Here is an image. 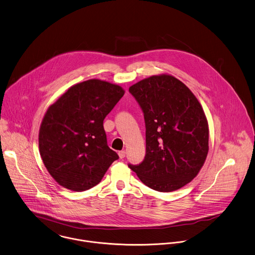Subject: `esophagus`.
Returning a JSON list of instances; mask_svg holds the SVG:
<instances>
[{"instance_id": "obj_1", "label": "esophagus", "mask_w": 255, "mask_h": 255, "mask_svg": "<svg viewBox=\"0 0 255 255\" xmlns=\"http://www.w3.org/2000/svg\"><path fill=\"white\" fill-rule=\"evenodd\" d=\"M118 155H119L120 158H124V157H125V151H120V152L118 153Z\"/></svg>"}]
</instances>
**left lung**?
<instances>
[{"instance_id": "8db88e82", "label": "left lung", "mask_w": 255, "mask_h": 255, "mask_svg": "<svg viewBox=\"0 0 255 255\" xmlns=\"http://www.w3.org/2000/svg\"><path fill=\"white\" fill-rule=\"evenodd\" d=\"M146 124V155L128 164L140 180L159 192L177 190L199 173L209 151V125L193 93L178 79L161 74L129 88Z\"/></svg>"}]
</instances>
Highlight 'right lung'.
<instances>
[{"label": "right lung", "mask_w": 255, "mask_h": 255, "mask_svg": "<svg viewBox=\"0 0 255 255\" xmlns=\"http://www.w3.org/2000/svg\"><path fill=\"white\" fill-rule=\"evenodd\" d=\"M124 94L118 85L92 79L72 86L48 107L39 129V153L59 185L88 190L118 159L107 146L103 120Z\"/></svg>", "instance_id": "add662e5"}]
</instances>
